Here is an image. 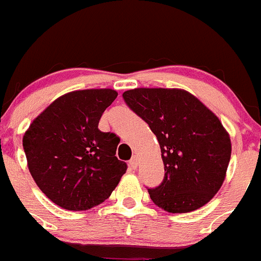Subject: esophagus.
Returning a JSON list of instances; mask_svg holds the SVG:
<instances>
[{
	"label": "esophagus",
	"mask_w": 261,
	"mask_h": 261,
	"mask_svg": "<svg viewBox=\"0 0 261 261\" xmlns=\"http://www.w3.org/2000/svg\"><path fill=\"white\" fill-rule=\"evenodd\" d=\"M129 166L134 170L137 169V166H138V157H137V156L132 157V159L129 160Z\"/></svg>",
	"instance_id": "34e87169"
}]
</instances>
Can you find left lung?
<instances>
[{
  "label": "left lung",
  "instance_id": "left-lung-1",
  "mask_svg": "<svg viewBox=\"0 0 261 261\" xmlns=\"http://www.w3.org/2000/svg\"><path fill=\"white\" fill-rule=\"evenodd\" d=\"M128 107L157 137L165 167L152 202L170 213L207 204L226 177L231 139L217 115L181 89L139 87L123 94Z\"/></svg>",
  "mask_w": 261,
  "mask_h": 261
}]
</instances>
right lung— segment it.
Masks as SVG:
<instances>
[{"instance_id":"add662e5","label":"right lung","mask_w":261,"mask_h":261,"mask_svg":"<svg viewBox=\"0 0 261 261\" xmlns=\"http://www.w3.org/2000/svg\"><path fill=\"white\" fill-rule=\"evenodd\" d=\"M117 96L112 89L62 95L33 120L22 137L33 179L63 210L99 205L127 171V164L115 156L117 134L97 128L102 113Z\"/></svg>"}]
</instances>
